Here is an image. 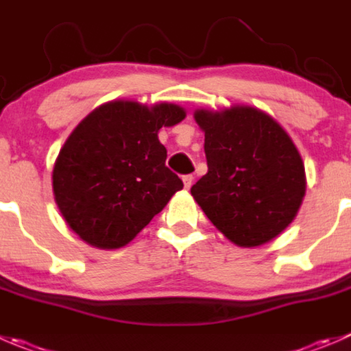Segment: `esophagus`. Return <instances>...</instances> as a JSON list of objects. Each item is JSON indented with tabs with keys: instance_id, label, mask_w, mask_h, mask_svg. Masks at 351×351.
Here are the masks:
<instances>
[{
	"instance_id": "1",
	"label": "esophagus",
	"mask_w": 351,
	"mask_h": 351,
	"mask_svg": "<svg viewBox=\"0 0 351 351\" xmlns=\"http://www.w3.org/2000/svg\"><path fill=\"white\" fill-rule=\"evenodd\" d=\"M182 180H183V186H185V189H190V186H192V182H193L192 175H185Z\"/></svg>"
}]
</instances>
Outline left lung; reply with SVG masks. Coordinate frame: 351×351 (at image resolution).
Here are the masks:
<instances>
[{"instance_id":"left-lung-1","label":"left lung","mask_w":351,"mask_h":351,"mask_svg":"<svg viewBox=\"0 0 351 351\" xmlns=\"http://www.w3.org/2000/svg\"><path fill=\"white\" fill-rule=\"evenodd\" d=\"M207 173L190 189L210 223L238 247L273 240L297 216L305 168L287 132L250 106L199 110Z\"/></svg>"}]
</instances>
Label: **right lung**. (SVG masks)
<instances>
[{
  "label": "right lung",
  "mask_w": 351,
  "mask_h": 351,
  "mask_svg": "<svg viewBox=\"0 0 351 351\" xmlns=\"http://www.w3.org/2000/svg\"><path fill=\"white\" fill-rule=\"evenodd\" d=\"M185 118L176 104L113 101L78 123L58 154L53 192L61 216L84 241L118 248L134 240L183 189L166 168L158 132Z\"/></svg>",
  "instance_id": "right-lung-1"
}]
</instances>
